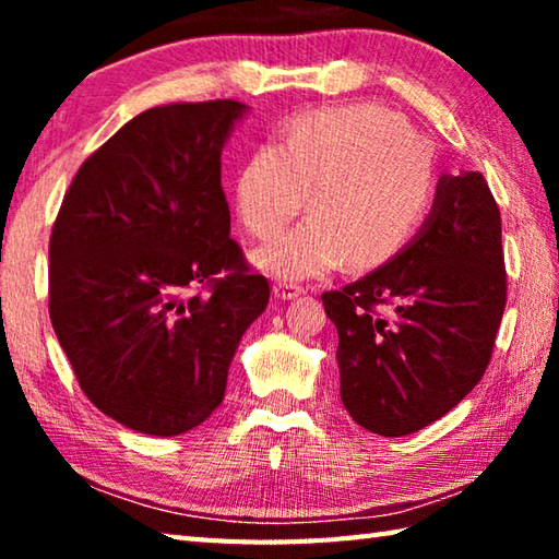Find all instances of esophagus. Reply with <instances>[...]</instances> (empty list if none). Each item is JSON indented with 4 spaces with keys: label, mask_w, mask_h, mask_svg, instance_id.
<instances>
[{
    "label": "esophagus",
    "mask_w": 559,
    "mask_h": 559,
    "mask_svg": "<svg viewBox=\"0 0 559 559\" xmlns=\"http://www.w3.org/2000/svg\"><path fill=\"white\" fill-rule=\"evenodd\" d=\"M302 293H306V288L296 286V283H276V286H273V296L278 300H293L302 296Z\"/></svg>",
    "instance_id": "1"
}]
</instances>
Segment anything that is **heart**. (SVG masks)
<instances>
[{"mask_svg": "<svg viewBox=\"0 0 559 559\" xmlns=\"http://www.w3.org/2000/svg\"><path fill=\"white\" fill-rule=\"evenodd\" d=\"M437 157L412 122L377 103L313 110L290 120L281 145H259L234 182L246 231L273 239L308 197L310 219L253 251L283 283L320 278L347 261L355 271L390 263L427 222Z\"/></svg>", "mask_w": 559, "mask_h": 559, "instance_id": "heart-1", "label": "heart"}]
</instances>
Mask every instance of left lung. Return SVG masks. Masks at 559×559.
<instances>
[{"label": "left lung", "instance_id": "1", "mask_svg": "<svg viewBox=\"0 0 559 559\" xmlns=\"http://www.w3.org/2000/svg\"><path fill=\"white\" fill-rule=\"evenodd\" d=\"M323 306L340 340V400L359 427L406 437L451 412L484 377L506 308L500 212L484 175H441L412 243L323 293Z\"/></svg>", "mask_w": 559, "mask_h": 559}]
</instances>
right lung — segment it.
<instances>
[{"instance_id": "add662e5", "label": "right lung", "mask_w": 559, "mask_h": 559, "mask_svg": "<svg viewBox=\"0 0 559 559\" xmlns=\"http://www.w3.org/2000/svg\"><path fill=\"white\" fill-rule=\"evenodd\" d=\"M246 112L236 100L140 112L81 165L56 216L53 333L88 400L132 431L177 437L210 419L269 306L222 189V150ZM197 285L211 293H183Z\"/></svg>"}]
</instances>
